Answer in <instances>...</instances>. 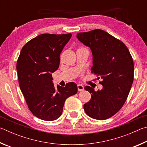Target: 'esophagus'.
<instances>
[{"label":"esophagus","instance_id":"obj_1","mask_svg":"<svg viewBox=\"0 0 147 147\" xmlns=\"http://www.w3.org/2000/svg\"><path fill=\"white\" fill-rule=\"evenodd\" d=\"M78 91H83L84 90V86L83 85H82L81 84H78Z\"/></svg>","mask_w":147,"mask_h":147}]
</instances>
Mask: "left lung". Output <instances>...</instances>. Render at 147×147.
Listing matches in <instances>:
<instances>
[{"instance_id":"left-lung-1","label":"left lung","mask_w":147,"mask_h":147,"mask_svg":"<svg viewBox=\"0 0 147 147\" xmlns=\"http://www.w3.org/2000/svg\"><path fill=\"white\" fill-rule=\"evenodd\" d=\"M77 38L88 46L93 56L92 72L102 79L101 90L86 86L91 99L84 105L86 114L93 119L105 120L121 109L134 81L132 56L121 41L102 30L78 33Z\"/></svg>"}]
</instances>
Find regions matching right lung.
<instances>
[{
  "mask_svg": "<svg viewBox=\"0 0 147 147\" xmlns=\"http://www.w3.org/2000/svg\"><path fill=\"white\" fill-rule=\"evenodd\" d=\"M71 37L68 34L37 36L23 46L17 63L19 86L32 114L45 121L61 116L66 99L78 92L76 83L63 87L53 83L60 54Z\"/></svg>",
  "mask_w": 147,
  "mask_h": 147,
  "instance_id": "obj_1",
  "label": "right lung"
}]
</instances>
